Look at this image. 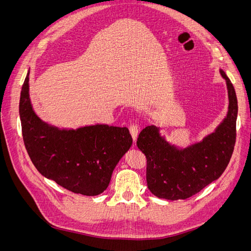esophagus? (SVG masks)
Masks as SVG:
<instances>
[{"label":"esophagus","mask_w":251,"mask_h":251,"mask_svg":"<svg viewBox=\"0 0 251 251\" xmlns=\"http://www.w3.org/2000/svg\"><path fill=\"white\" fill-rule=\"evenodd\" d=\"M138 132H139V128H138V126L136 124H133L130 126V133L132 135V138L134 140V142L136 141V139H137L138 137Z\"/></svg>","instance_id":"1"}]
</instances>
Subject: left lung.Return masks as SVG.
<instances>
[{
    "mask_svg": "<svg viewBox=\"0 0 251 251\" xmlns=\"http://www.w3.org/2000/svg\"><path fill=\"white\" fill-rule=\"evenodd\" d=\"M228 111L216 130L186 148L170 143L160 127L148 126L140 132L137 147L147 156V182L151 193L166 200H185L217 180L228 165L235 143L238 100L225 72Z\"/></svg>",
    "mask_w": 251,
    "mask_h": 251,
    "instance_id": "1",
    "label": "left lung"
}]
</instances>
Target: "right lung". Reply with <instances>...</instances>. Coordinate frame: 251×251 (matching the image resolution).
<instances>
[{"instance_id": "right-lung-1", "label": "right lung", "mask_w": 251, "mask_h": 251, "mask_svg": "<svg viewBox=\"0 0 251 251\" xmlns=\"http://www.w3.org/2000/svg\"><path fill=\"white\" fill-rule=\"evenodd\" d=\"M23 139L32 163L44 177L83 196L107 189L114 169L132 146L127 127L92 125L59 128L36 115L29 96V71L22 87Z\"/></svg>"}]
</instances>
